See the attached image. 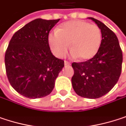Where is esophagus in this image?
I'll use <instances>...</instances> for the list:
<instances>
[{"instance_id":"obj_1","label":"esophagus","mask_w":126,"mask_h":126,"mask_svg":"<svg viewBox=\"0 0 126 126\" xmlns=\"http://www.w3.org/2000/svg\"><path fill=\"white\" fill-rule=\"evenodd\" d=\"M70 64H71V62H70L67 61V60L64 61V65H70Z\"/></svg>"}]
</instances>
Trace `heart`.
Returning a JSON list of instances; mask_svg holds the SVG:
<instances>
[{
  "label": "heart",
  "mask_w": 126,
  "mask_h": 126,
  "mask_svg": "<svg viewBox=\"0 0 126 126\" xmlns=\"http://www.w3.org/2000/svg\"><path fill=\"white\" fill-rule=\"evenodd\" d=\"M48 41L57 57H64L71 44L72 56L87 61L93 58L100 49L102 33L97 25L81 20L69 21L62 23L57 31L51 32Z\"/></svg>",
  "instance_id": "1"
}]
</instances>
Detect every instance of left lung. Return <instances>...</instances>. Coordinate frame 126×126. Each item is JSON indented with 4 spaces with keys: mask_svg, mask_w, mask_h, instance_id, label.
I'll return each instance as SVG.
<instances>
[{
    "mask_svg": "<svg viewBox=\"0 0 126 126\" xmlns=\"http://www.w3.org/2000/svg\"><path fill=\"white\" fill-rule=\"evenodd\" d=\"M93 20L100 29L102 42L97 54L91 59L73 62L72 84L77 94L82 97L95 99L109 93L121 74L123 53L115 33L103 23Z\"/></svg>",
    "mask_w": 126,
    "mask_h": 126,
    "instance_id": "1",
    "label": "left lung"
}]
</instances>
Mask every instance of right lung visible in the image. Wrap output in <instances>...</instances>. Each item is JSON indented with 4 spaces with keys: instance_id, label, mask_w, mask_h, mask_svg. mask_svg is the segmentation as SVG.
I'll use <instances>...</instances> for the list:
<instances>
[{
    "instance_id": "right-lung-1",
    "label": "right lung",
    "mask_w": 126,
    "mask_h": 126,
    "mask_svg": "<svg viewBox=\"0 0 126 126\" xmlns=\"http://www.w3.org/2000/svg\"><path fill=\"white\" fill-rule=\"evenodd\" d=\"M59 19L36 18L16 32L5 54L8 79L23 96L36 99L49 94L64 61L50 50L48 36Z\"/></svg>"
}]
</instances>
